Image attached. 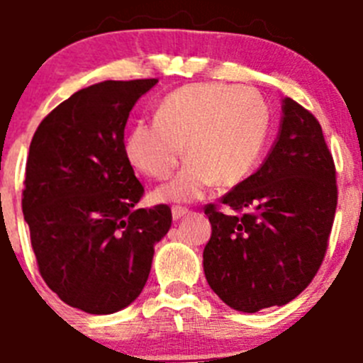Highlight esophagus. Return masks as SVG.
I'll list each match as a JSON object with an SVG mask.
<instances>
[{"mask_svg": "<svg viewBox=\"0 0 363 363\" xmlns=\"http://www.w3.org/2000/svg\"><path fill=\"white\" fill-rule=\"evenodd\" d=\"M185 214H189V209H185V207H172V220H179V218H184Z\"/></svg>", "mask_w": 363, "mask_h": 363, "instance_id": "obj_1", "label": "esophagus"}]
</instances>
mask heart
Here are the masks:
<instances>
[{
  "label": "heart",
  "mask_w": 363,
  "mask_h": 363,
  "mask_svg": "<svg viewBox=\"0 0 363 363\" xmlns=\"http://www.w3.org/2000/svg\"><path fill=\"white\" fill-rule=\"evenodd\" d=\"M267 101L256 89L223 83L179 86L160 101L154 120H140L125 138L130 165L154 179L187 163L156 196L198 200L214 184L236 185L258 163L269 134Z\"/></svg>",
  "instance_id": "b5f03b06"
}]
</instances>
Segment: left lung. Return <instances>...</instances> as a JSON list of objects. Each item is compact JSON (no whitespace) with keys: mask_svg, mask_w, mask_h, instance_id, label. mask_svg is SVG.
Segmentation results:
<instances>
[{"mask_svg":"<svg viewBox=\"0 0 363 363\" xmlns=\"http://www.w3.org/2000/svg\"><path fill=\"white\" fill-rule=\"evenodd\" d=\"M336 171L322 127L294 99H281L278 136L258 171L207 205L203 271L227 306L258 313L285 306L318 272L335 220Z\"/></svg>","mask_w":363,"mask_h":363,"instance_id":"left-lung-1","label":"left lung"}]
</instances>
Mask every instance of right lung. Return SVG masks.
<instances>
[{"label":"right lung","mask_w":363,"mask_h":363,"mask_svg":"<svg viewBox=\"0 0 363 363\" xmlns=\"http://www.w3.org/2000/svg\"><path fill=\"white\" fill-rule=\"evenodd\" d=\"M158 79L74 92L40 123L28 150L23 216L45 284L67 306L112 314L143 291L171 209H136L143 185L123 143L136 101Z\"/></svg>","instance_id":"add662e5"}]
</instances>
